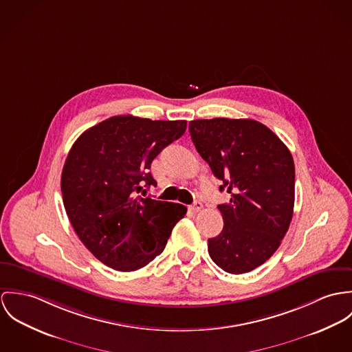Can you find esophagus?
Segmentation results:
<instances>
[{
	"label": "esophagus",
	"mask_w": 352,
	"mask_h": 352,
	"mask_svg": "<svg viewBox=\"0 0 352 352\" xmlns=\"http://www.w3.org/2000/svg\"><path fill=\"white\" fill-rule=\"evenodd\" d=\"M202 208H204V205H202L201 201H195V204L190 206V209H192L193 212H199Z\"/></svg>",
	"instance_id": "1"
}]
</instances>
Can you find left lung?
<instances>
[{
  "mask_svg": "<svg viewBox=\"0 0 352 352\" xmlns=\"http://www.w3.org/2000/svg\"><path fill=\"white\" fill-rule=\"evenodd\" d=\"M195 148L231 195L219 205L224 228L208 240L224 272L248 273L263 265L287 232L294 208V160L282 140L251 118L193 120Z\"/></svg>",
  "mask_w": 352,
  "mask_h": 352,
  "instance_id": "obj_1",
  "label": "left lung"
}]
</instances>
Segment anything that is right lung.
<instances>
[{
	"mask_svg": "<svg viewBox=\"0 0 352 352\" xmlns=\"http://www.w3.org/2000/svg\"><path fill=\"white\" fill-rule=\"evenodd\" d=\"M185 131L186 120L113 116L73 144L60 179L63 205L80 241L104 265L118 272L144 267L186 214L181 204L142 197L157 185L153 160Z\"/></svg>",
	"mask_w": 352,
	"mask_h": 352,
	"instance_id": "right-lung-1",
	"label": "right lung"
}]
</instances>
